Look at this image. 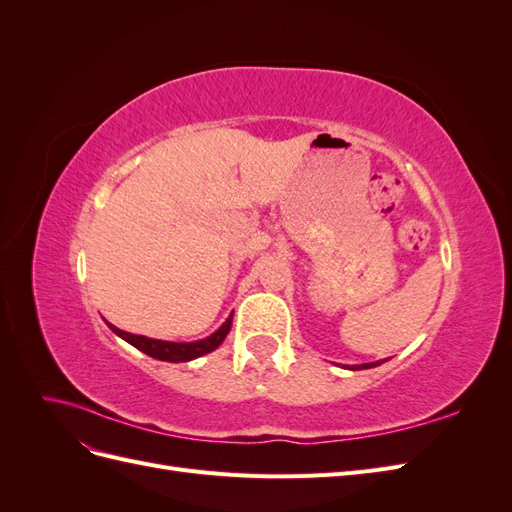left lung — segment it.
<instances>
[{"instance_id": "1", "label": "left lung", "mask_w": 512, "mask_h": 512, "mask_svg": "<svg viewBox=\"0 0 512 512\" xmlns=\"http://www.w3.org/2000/svg\"><path fill=\"white\" fill-rule=\"evenodd\" d=\"M384 361H376V363H363V365H352V367H348V369H371V367H378V365H382Z\"/></svg>"}]
</instances>
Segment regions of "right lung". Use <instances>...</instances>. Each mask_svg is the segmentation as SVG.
Listing matches in <instances>:
<instances>
[{
    "label": "right lung",
    "instance_id": "add662e5",
    "mask_svg": "<svg viewBox=\"0 0 512 512\" xmlns=\"http://www.w3.org/2000/svg\"><path fill=\"white\" fill-rule=\"evenodd\" d=\"M106 324L115 335H119L121 339H126V342L130 346H134L136 350H141V352L153 356V359L168 361V363H185V361H192V359H198V356L213 352L224 342L230 327H232V314L226 318V322L222 324L218 331L211 333L205 339H198V342H164V339H151V337H145V335H134V333H128V331H121L111 322H106Z\"/></svg>",
    "mask_w": 512,
    "mask_h": 512
}]
</instances>
